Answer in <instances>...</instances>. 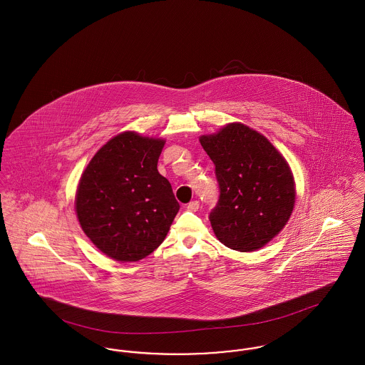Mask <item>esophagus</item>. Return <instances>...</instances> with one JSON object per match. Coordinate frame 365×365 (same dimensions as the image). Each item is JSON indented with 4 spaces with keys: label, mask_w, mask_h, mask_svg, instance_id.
<instances>
[{
    "label": "esophagus",
    "mask_w": 365,
    "mask_h": 365,
    "mask_svg": "<svg viewBox=\"0 0 365 365\" xmlns=\"http://www.w3.org/2000/svg\"><path fill=\"white\" fill-rule=\"evenodd\" d=\"M200 208V202L197 201V200H195V201H190L189 204H187V210L189 211H197Z\"/></svg>",
    "instance_id": "34e87169"
}]
</instances>
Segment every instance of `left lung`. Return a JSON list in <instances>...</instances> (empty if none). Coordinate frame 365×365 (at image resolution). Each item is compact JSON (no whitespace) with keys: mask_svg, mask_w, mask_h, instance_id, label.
I'll use <instances>...</instances> for the list:
<instances>
[{"mask_svg":"<svg viewBox=\"0 0 365 365\" xmlns=\"http://www.w3.org/2000/svg\"><path fill=\"white\" fill-rule=\"evenodd\" d=\"M200 143L215 165L220 200L210 212L226 247L255 252L287 224L294 201L293 173L265 136L243 123H227Z\"/></svg>","mask_w":365,"mask_h":365,"instance_id":"left-lung-1","label":"left lung"}]
</instances>
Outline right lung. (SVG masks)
<instances>
[{
	"label": "right lung",
	"mask_w": 365,
	"mask_h": 365,
	"mask_svg": "<svg viewBox=\"0 0 365 365\" xmlns=\"http://www.w3.org/2000/svg\"><path fill=\"white\" fill-rule=\"evenodd\" d=\"M165 140L123 132L84 169L75 210L86 236L115 261H139L165 239L179 211L157 164Z\"/></svg>",
	"instance_id": "add662e5"
}]
</instances>
